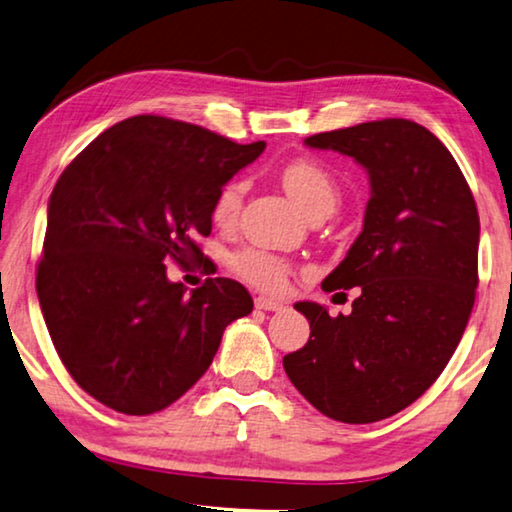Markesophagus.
<instances>
[{
	"instance_id": "obj_1",
	"label": "esophagus",
	"mask_w": 512,
	"mask_h": 512,
	"mask_svg": "<svg viewBox=\"0 0 512 512\" xmlns=\"http://www.w3.org/2000/svg\"><path fill=\"white\" fill-rule=\"evenodd\" d=\"M256 309H263V311H281L283 304L272 300V297H256Z\"/></svg>"
}]
</instances>
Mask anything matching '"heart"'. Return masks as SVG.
I'll return each instance as SVG.
<instances>
[{
  "label": "heart",
  "instance_id": "1",
  "mask_svg": "<svg viewBox=\"0 0 512 512\" xmlns=\"http://www.w3.org/2000/svg\"><path fill=\"white\" fill-rule=\"evenodd\" d=\"M281 183L286 187L297 206L306 217L311 212H332L338 201V183L332 171L311 155H300L283 164ZM247 183L242 178H233L217 192L212 203V217L217 224H231L242 208ZM231 267L242 279L265 290H279L290 272V265L283 258L270 254L265 249H245L233 256Z\"/></svg>",
  "mask_w": 512,
  "mask_h": 512
}]
</instances>
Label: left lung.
<instances>
[{"mask_svg": "<svg viewBox=\"0 0 512 512\" xmlns=\"http://www.w3.org/2000/svg\"><path fill=\"white\" fill-rule=\"evenodd\" d=\"M371 178L364 229L322 281L357 288L352 313L297 302L309 343L283 357L295 389L329 419H387L426 391L453 357L474 309L481 222L448 148L423 125L382 119L306 137Z\"/></svg>", "mask_w": 512, "mask_h": 512, "instance_id": "8db88e82", "label": "left lung"}]
</instances>
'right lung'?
<instances>
[{
    "mask_svg": "<svg viewBox=\"0 0 512 512\" xmlns=\"http://www.w3.org/2000/svg\"><path fill=\"white\" fill-rule=\"evenodd\" d=\"M263 148L141 114L59 176L36 293L59 359L98 403L130 416L176 403L208 371L226 325L254 309L242 283L215 277L190 293L164 263L208 261L196 238L212 231L215 196Z\"/></svg>",
    "mask_w": 512,
    "mask_h": 512,
    "instance_id": "add662e5",
    "label": "right lung"
}]
</instances>
